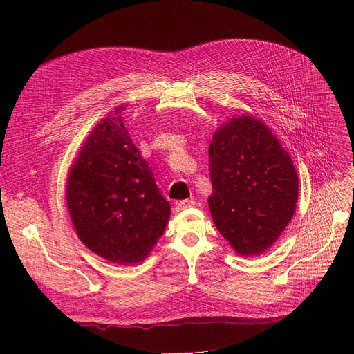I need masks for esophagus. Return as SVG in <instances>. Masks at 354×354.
<instances>
[{
	"mask_svg": "<svg viewBox=\"0 0 354 354\" xmlns=\"http://www.w3.org/2000/svg\"><path fill=\"white\" fill-rule=\"evenodd\" d=\"M194 201L192 199H183V201H179L176 202V211H183V209H188L191 207H194Z\"/></svg>",
	"mask_w": 354,
	"mask_h": 354,
	"instance_id": "34e87169",
	"label": "esophagus"
}]
</instances>
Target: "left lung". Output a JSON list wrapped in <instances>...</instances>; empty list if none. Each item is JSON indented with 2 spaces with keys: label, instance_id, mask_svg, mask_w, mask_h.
<instances>
[{
  "label": "left lung",
  "instance_id": "1",
  "mask_svg": "<svg viewBox=\"0 0 354 354\" xmlns=\"http://www.w3.org/2000/svg\"><path fill=\"white\" fill-rule=\"evenodd\" d=\"M208 156L218 231L239 255L263 254L295 211L299 178L288 152L268 126L243 115L218 127Z\"/></svg>",
  "mask_w": 354,
  "mask_h": 354
}]
</instances>
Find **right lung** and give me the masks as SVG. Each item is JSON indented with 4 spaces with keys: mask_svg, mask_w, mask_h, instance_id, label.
I'll return each mask as SVG.
<instances>
[{
    "mask_svg": "<svg viewBox=\"0 0 354 354\" xmlns=\"http://www.w3.org/2000/svg\"><path fill=\"white\" fill-rule=\"evenodd\" d=\"M124 104L100 120L70 167L66 199L82 243L122 266L138 264L165 232L171 205L123 124Z\"/></svg>",
    "mask_w": 354,
    "mask_h": 354,
    "instance_id": "add662e5",
    "label": "right lung"
}]
</instances>
